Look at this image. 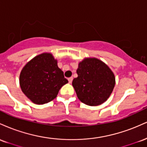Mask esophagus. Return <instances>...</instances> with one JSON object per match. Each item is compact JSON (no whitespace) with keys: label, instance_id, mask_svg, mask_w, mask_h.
<instances>
[{"label":"esophagus","instance_id":"esophagus-1","mask_svg":"<svg viewBox=\"0 0 147 147\" xmlns=\"http://www.w3.org/2000/svg\"><path fill=\"white\" fill-rule=\"evenodd\" d=\"M68 79L69 83L71 84V83H72V80H73V78H72V77H69V78H68Z\"/></svg>","mask_w":147,"mask_h":147}]
</instances>
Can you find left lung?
I'll return each mask as SVG.
<instances>
[{
	"mask_svg": "<svg viewBox=\"0 0 147 147\" xmlns=\"http://www.w3.org/2000/svg\"><path fill=\"white\" fill-rule=\"evenodd\" d=\"M78 77L72 81L79 100L86 105L95 106L105 102L115 84L112 70L96 58H86L79 63Z\"/></svg>",
	"mask_w": 147,
	"mask_h": 147,
	"instance_id": "obj_1",
	"label": "left lung"
}]
</instances>
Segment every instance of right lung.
Masks as SVG:
<instances>
[{
	"instance_id": "1",
	"label": "right lung",
	"mask_w": 147,
	"mask_h": 147,
	"mask_svg": "<svg viewBox=\"0 0 147 147\" xmlns=\"http://www.w3.org/2000/svg\"><path fill=\"white\" fill-rule=\"evenodd\" d=\"M68 81L50 53L34 57L22 69L20 86L25 96L36 104H44L56 98L60 88Z\"/></svg>"
}]
</instances>
